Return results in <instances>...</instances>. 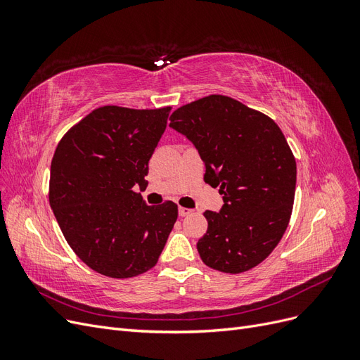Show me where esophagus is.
Segmentation results:
<instances>
[{
  "mask_svg": "<svg viewBox=\"0 0 360 360\" xmlns=\"http://www.w3.org/2000/svg\"><path fill=\"white\" fill-rule=\"evenodd\" d=\"M191 213H192L191 209H186V207H179V214L180 216H188Z\"/></svg>",
  "mask_w": 360,
  "mask_h": 360,
  "instance_id": "obj_1",
  "label": "esophagus"
}]
</instances>
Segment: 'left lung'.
<instances>
[{"instance_id": "8db88e82", "label": "left lung", "mask_w": 360, "mask_h": 360, "mask_svg": "<svg viewBox=\"0 0 360 360\" xmlns=\"http://www.w3.org/2000/svg\"><path fill=\"white\" fill-rule=\"evenodd\" d=\"M169 127L186 136L205 165L204 181L219 188V213L197 249L205 266L242 274L264 261L284 236L296 192V159L279 126L228 96L184 105Z\"/></svg>"}]
</instances>
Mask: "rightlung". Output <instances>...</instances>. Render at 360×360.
Masks as SVG:
<instances>
[{
  "label": "right lung",
  "instance_id": "add662e5",
  "mask_svg": "<svg viewBox=\"0 0 360 360\" xmlns=\"http://www.w3.org/2000/svg\"><path fill=\"white\" fill-rule=\"evenodd\" d=\"M171 106L97 108L53 153L49 204L73 252L94 271L134 278L155 267L177 221V204L147 205L148 160Z\"/></svg>",
  "mask_w": 360,
  "mask_h": 360
}]
</instances>
